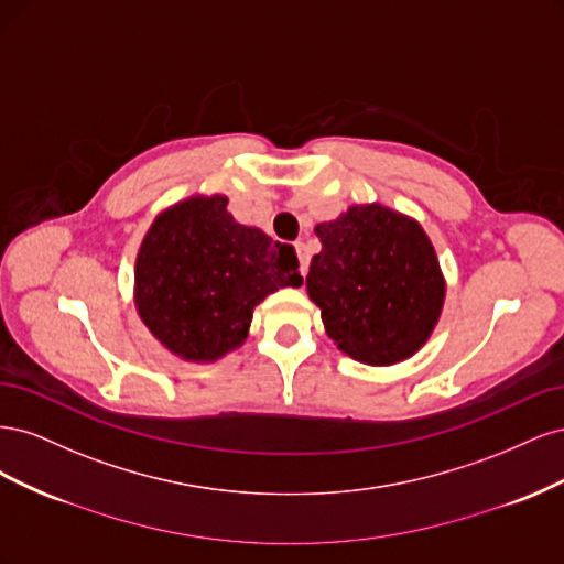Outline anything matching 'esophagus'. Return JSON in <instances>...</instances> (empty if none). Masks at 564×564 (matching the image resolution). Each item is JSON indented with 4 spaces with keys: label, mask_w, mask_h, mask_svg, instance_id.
<instances>
[{
    "label": "esophagus",
    "mask_w": 564,
    "mask_h": 564,
    "mask_svg": "<svg viewBox=\"0 0 564 564\" xmlns=\"http://www.w3.org/2000/svg\"><path fill=\"white\" fill-rule=\"evenodd\" d=\"M296 256H299V270H301V275L305 278V275H308L311 256H308V249H305V245H303V242H299V245H296Z\"/></svg>",
    "instance_id": "esophagus-1"
}]
</instances>
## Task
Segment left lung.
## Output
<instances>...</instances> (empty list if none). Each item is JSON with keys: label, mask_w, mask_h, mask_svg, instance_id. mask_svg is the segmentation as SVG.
Returning <instances> with one entry per match:
<instances>
[{"label": "left lung", "mask_w": 564, "mask_h": 564, "mask_svg": "<svg viewBox=\"0 0 564 564\" xmlns=\"http://www.w3.org/2000/svg\"><path fill=\"white\" fill-rule=\"evenodd\" d=\"M315 232L322 251L305 286L329 338L371 367L412 357L445 303V278L419 220L383 204H352Z\"/></svg>", "instance_id": "obj_1"}]
</instances>
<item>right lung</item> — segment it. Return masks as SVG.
Here are the masks:
<instances>
[{"mask_svg":"<svg viewBox=\"0 0 564 564\" xmlns=\"http://www.w3.org/2000/svg\"><path fill=\"white\" fill-rule=\"evenodd\" d=\"M133 275L143 324L187 362H214L240 348L256 305L303 284L294 249L237 224L224 195H195L162 212Z\"/></svg>","mask_w":564,"mask_h":564,"instance_id":"right-lung-1","label":"right lung"}]
</instances>
